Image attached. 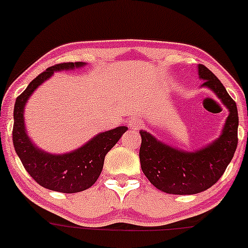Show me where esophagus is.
<instances>
[{
  "label": "esophagus",
  "mask_w": 248,
  "mask_h": 248,
  "mask_svg": "<svg viewBox=\"0 0 248 248\" xmlns=\"http://www.w3.org/2000/svg\"><path fill=\"white\" fill-rule=\"evenodd\" d=\"M143 125V121L140 117H131V118L129 119V126L131 127L132 130H137L140 129Z\"/></svg>",
  "instance_id": "1"
}]
</instances>
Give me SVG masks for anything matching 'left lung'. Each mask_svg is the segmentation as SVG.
I'll return each instance as SVG.
<instances>
[{
  "label": "left lung",
  "instance_id": "obj_1",
  "mask_svg": "<svg viewBox=\"0 0 248 248\" xmlns=\"http://www.w3.org/2000/svg\"><path fill=\"white\" fill-rule=\"evenodd\" d=\"M203 86L211 88L229 109L218 140L196 153L177 150L159 142L147 131L142 137L140 161L143 173L156 188L173 195H195L208 190L223 175L238 147L236 104L221 81L205 65H198Z\"/></svg>",
  "mask_w": 248,
  "mask_h": 248
}]
</instances>
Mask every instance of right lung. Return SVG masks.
I'll use <instances>...</instances> for the list:
<instances>
[{
  "label": "right lung",
  "mask_w": 248,
  "mask_h": 248,
  "mask_svg": "<svg viewBox=\"0 0 248 248\" xmlns=\"http://www.w3.org/2000/svg\"><path fill=\"white\" fill-rule=\"evenodd\" d=\"M82 62L55 64L38 75L16 98L14 105L13 144L25 170L40 186L63 193H75L91 187L103 170L105 155L118 142L126 126L101 132L83 147L69 154L52 155L38 149L25 132L24 107L31 94L53 71L82 67Z\"/></svg>",
  "instance_id": "right-lung-1"
}]
</instances>
